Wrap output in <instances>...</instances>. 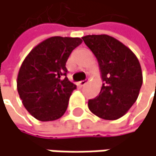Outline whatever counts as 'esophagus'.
<instances>
[{
  "label": "esophagus",
  "instance_id": "34e87169",
  "mask_svg": "<svg viewBox=\"0 0 156 156\" xmlns=\"http://www.w3.org/2000/svg\"><path fill=\"white\" fill-rule=\"evenodd\" d=\"M87 83H88V81H87V80H82V81H80V82H79V86L83 87V86H85Z\"/></svg>",
  "mask_w": 156,
  "mask_h": 156
}]
</instances>
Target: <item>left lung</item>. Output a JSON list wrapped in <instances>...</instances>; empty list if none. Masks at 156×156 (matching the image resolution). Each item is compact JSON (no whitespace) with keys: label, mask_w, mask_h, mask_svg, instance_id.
I'll return each instance as SVG.
<instances>
[{"label":"left lung","mask_w":156,"mask_h":156,"mask_svg":"<svg viewBox=\"0 0 156 156\" xmlns=\"http://www.w3.org/2000/svg\"><path fill=\"white\" fill-rule=\"evenodd\" d=\"M82 39L98 60L103 82L99 96L89 101V109L104 120L120 119L139 96L143 84L140 62L129 47L108 34Z\"/></svg>","instance_id":"1"}]
</instances>
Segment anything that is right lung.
<instances>
[{"instance_id": "right-lung-1", "label": "right lung", "mask_w": 156, "mask_h": 156, "mask_svg": "<svg viewBox=\"0 0 156 156\" xmlns=\"http://www.w3.org/2000/svg\"><path fill=\"white\" fill-rule=\"evenodd\" d=\"M81 43L79 37H49L34 46L22 63L18 94L27 112L38 121H55L66 112L76 89L66 77V63Z\"/></svg>"}]
</instances>
